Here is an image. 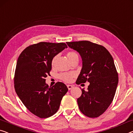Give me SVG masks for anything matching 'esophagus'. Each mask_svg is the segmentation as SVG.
Wrapping results in <instances>:
<instances>
[{
    "instance_id": "1",
    "label": "esophagus",
    "mask_w": 133,
    "mask_h": 133,
    "mask_svg": "<svg viewBox=\"0 0 133 133\" xmlns=\"http://www.w3.org/2000/svg\"><path fill=\"white\" fill-rule=\"evenodd\" d=\"M67 88H68L69 90H70L71 89L73 88V85H67Z\"/></svg>"
}]
</instances>
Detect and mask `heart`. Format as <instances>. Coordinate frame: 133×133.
<instances>
[{
  "label": "heart",
  "instance_id": "obj_1",
  "mask_svg": "<svg viewBox=\"0 0 133 133\" xmlns=\"http://www.w3.org/2000/svg\"><path fill=\"white\" fill-rule=\"evenodd\" d=\"M67 57L70 62L73 59L76 58V57H78V55L76 52H74V51H69V52H67ZM56 58H57V56H55L54 58L52 59V61H51V65H52V66H54L55 64ZM75 76V73L73 72L63 73H61L60 75L59 78H60L61 80L64 81V82L69 83V82H72L73 78H74Z\"/></svg>",
  "mask_w": 133,
  "mask_h": 133
}]
</instances>
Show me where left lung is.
<instances>
[{"mask_svg": "<svg viewBox=\"0 0 133 133\" xmlns=\"http://www.w3.org/2000/svg\"><path fill=\"white\" fill-rule=\"evenodd\" d=\"M79 53L82 68L76 84L90 82L87 91L82 90L77 100L81 112L90 118L102 115L114 100L118 84V74L114 61L103 46L88 41L67 42Z\"/></svg>", "mask_w": 133, "mask_h": 133, "instance_id": "8db88e82", "label": "left lung"}]
</instances>
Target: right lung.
<instances>
[{
    "instance_id": "add662e5",
    "label": "right lung",
    "mask_w": 133,
    "mask_h": 133,
    "mask_svg": "<svg viewBox=\"0 0 133 133\" xmlns=\"http://www.w3.org/2000/svg\"><path fill=\"white\" fill-rule=\"evenodd\" d=\"M66 48L65 43L41 42L27 46L18 58L14 76L16 93L27 109L41 118L54 115L68 91L63 82L50 87L45 83L52 69V59Z\"/></svg>"
}]
</instances>
